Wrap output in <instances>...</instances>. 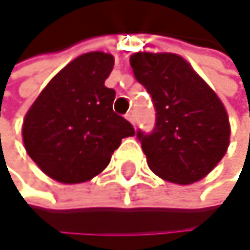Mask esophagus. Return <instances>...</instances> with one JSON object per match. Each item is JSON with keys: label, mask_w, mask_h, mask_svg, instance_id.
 I'll list each match as a JSON object with an SVG mask.
<instances>
[{"label": "esophagus", "mask_w": 250, "mask_h": 250, "mask_svg": "<svg viewBox=\"0 0 250 250\" xmlns=\"http://www.w3.org/2000/svg\"><path fill=\"white\" fill-rule=\"evenodd\" d=\"M126 118H127L132 124H135V114H133V111L127 112V114H126Z\"/></svg>", "instance_id": "esophagus-1"}]
</instances>
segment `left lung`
<instances>
[{
    "mask_svg": "<svg viewBox=\"0 0 250 250\" xmlns=\"http://www.w3.org/2000/svg\"><path fill=\"white\" fill-rule=\"evenodd\" d=\"M130 65L155 108L154 130L136 133L149 169L181 185L203 179L229 145L224 104L192 66L173 53H133Z\"/></svg>",
    "mask_w": 250,
    "mask_h": 250,
    "instance_id": "left-lung-1",
    "label": "left lung"
}]
</instances>
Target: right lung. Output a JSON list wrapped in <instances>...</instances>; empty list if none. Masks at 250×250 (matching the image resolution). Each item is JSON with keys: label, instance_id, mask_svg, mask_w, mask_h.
<instances>
[{"label": "right lung", "instance_id": "add662e5", "mask_svg": "<svg viewBox=\"0 0 250 250\" xmlns=\"http://www.w3.org/2000/svg\"><path fill=\"white\" fill-rule=\"evenodd\" d=\"M114 56L90 51L59 71L25 115L28 155L51 179L81 184L99 175L132 124L112 111L115 90L105 85Z\"/></svg>", "mask_w": 250, "mask_h": 250}]
</instances>
